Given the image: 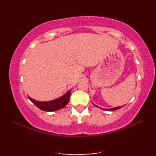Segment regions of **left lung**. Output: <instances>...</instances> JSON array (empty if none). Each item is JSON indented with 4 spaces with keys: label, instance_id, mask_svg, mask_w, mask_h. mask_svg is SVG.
I'll list each match as a JSON object with an SVG mask.
<instances>
[{
    "label": "left lung",
    "instance_id": "1",
    "mask_svg": "<svg viewBox=\"0 0 156 156\" xmlns=\"http://www.w3.org/2000/svg\"><path fill=\"white\" fill-rule=\"evenodd\" d=\"M96 107H98V108H100L99 107H98V106H97L96 105H94ZM125 105H123V106H122V107H114V108H101V109H102V110H105V111H116V110H118V109H119V108H122V107H124Z\"/></svg>",
    "mask_w": 156,
    "mask_h": 156
}]
</instances>
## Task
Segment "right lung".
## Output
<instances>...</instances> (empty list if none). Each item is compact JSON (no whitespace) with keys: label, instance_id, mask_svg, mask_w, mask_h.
Masks as SVG:
<instances>
[{"label":"right lung","instance_id":"1","mask_svg":"<svg viewBox=\"0 0 156 156\" xmlns=\"http://www.w3.org/2000/svg\"><path fill=\"white\" fill-rule=\"evenodd\" d=\"M71 91L68 90L62 96V97H59L54 100L49 101H38L31 98L30 97L28 98L33 103L35 106L40 108L41 110L48 112H52L58 111L59 109H61L64 107L68 103L69 101V97H70Z\"/></svg>","mask_w":156,"mask_h":156}]
</instances>
